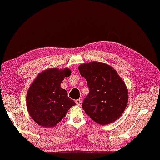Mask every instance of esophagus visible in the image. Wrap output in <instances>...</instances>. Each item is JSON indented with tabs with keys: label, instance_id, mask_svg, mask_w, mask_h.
Returning a JSON list of instances; mask_svg holds the SVG:
<instances>
[{
	"label": "esophagus",
	"instance_id": "34e87169",
	"mask_svg": "<svg viewBox=\"0 0 160 160\" xmlns=\"http://www.w3.org/2000/svg\"><path fill=\"white\" fill-rule=\"evenodd\" d=\"M76 104L78 105V106H79V105H80V104H81V100H80V99L77 100L76 101Z\"/></svg>",
	"mask_w": 160,
	"mask_h": 160
}]
</instances>
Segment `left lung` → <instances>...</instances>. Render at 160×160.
<instances>
[{"label":"left lung","instance_id":"8db88e82","mask_svg":"<svg viewBox=\"0 0 160 160\" xmlns=\"http://www.w3.org/2000/svg\"><path fill=\"white\" fill-rule=\"evenodd\" d=\"M84 77L89 93L82 107L93 121L106 125L117 120L128 103V91L113 68L100 62L81 64L78 67Z\"/></svg>","mask_w":160,"mask_h":160}]
</instances>
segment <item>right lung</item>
Here are the masks:
<instances>
[{
  "label": "right lung",
  "instance_id": "right-lung-1",
  "mask_svg": "<svg viewBox=\"0 0 160 160\" xmlns=\"http://www.w3.org/2000/svg\"><path fill=\"white\" fill-rule=\"evenodd\" d=\"M69 69L56 68L40 73L30 86L27 94V107L37 124L53 127L62 120L75 102L60 87L64 77L71 75Z\"/></svg>",
  "mask_w": 160,
  "mask_h": 160
}]
</instances>
